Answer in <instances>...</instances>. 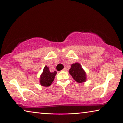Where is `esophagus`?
Masks as SVG:
<instances>
[{
	"label": "esophagus",
	"instance_id": "obj_1",
	"mask_svg": "<svg viewBox=\"0 0 123 123\" xmlns=\"http://www.w3.org/2000/svg\"><path fill=\"white\" fill-rule=\"evenodd\" d=\"M63 71L67 72V71H68V69H67V68H64L63 69Z\"/></svg>",
	"mask_w": 123,
	"mask_h": 123
}]
</instances>
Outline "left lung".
Here are the masks:
<instances>
[{
    "label": "left lung",
    "instance_id": "8db88e82",
    "mask_svg": "<svg viewBox=\"0 0 123 123\" xmlns=\"http://www.w3.org/2000/svg\"><path fill=\"white\" fill-rule=\"evenodd\" d=\"M69 73L74 80L78 83H82L86 80V73L78 63L73 64L69 69Z\"/></svg>",
    "mask_w": 123,
    "mask_h": 123
}]
</instances>
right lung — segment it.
Returning a JSON list of instances; mask_svg holds the SVG:
<instances>
[{
	"label": "right lung",
	"mask_w": 123,
	"mask_h": 123,
	"mask_svg": "<svg viewBox=\"0 0 123 123\" xmlns=\"http://www.w3.org/2000/svg\"><path fill=\"white\" fill-rule=\"evenodd\" d=\"M56 74V72H50L48 67L45 66L43 70V73L40 77L41 85L45 87L50 86L52 82L54 81Z\"/></svg>",
	"instance_id": "add662e5"
}]
</instances>
